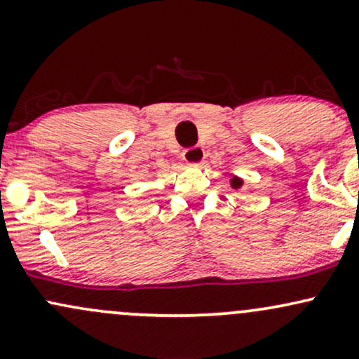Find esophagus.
I'll return each mask as SVG.
<instances>
[{"label":"esophagus","instance_id":"esophagus-1","mask_svg":"<svg viewBox=\"0 0 359 359\" xmlns=\"http://www.w3.org/2000/svg\"><path fill=\"white\" fill-rule=\"evenodd\" d=\"M184 160L191 165H203L204 160H205V154H204V148L203 147H191L187 150H184Z\"/></svg>","mask_w":359,"mask_h":359}]
</instances>
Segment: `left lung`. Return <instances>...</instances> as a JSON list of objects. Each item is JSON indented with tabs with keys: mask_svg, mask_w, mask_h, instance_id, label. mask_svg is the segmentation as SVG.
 Returning a JSON list of instances; mask_svg holds the SVG:
<instances>
[{
	"mask_svg": "<svg viewBox=\"0 0 359 359\" xmlns=\"http://www.w3.org/2000/svg\"><path fill=\"white\" fill-rule=\"evenodd\" d=\"M243 185V180L240 179V177H233L231 179V187L233 189H240Z\"/></svg>",
	"mask_w": 359,
	"mask_h": 359,
	"instance_id": "8db88e82",
	"label": "left lung"
}]
</instances>
